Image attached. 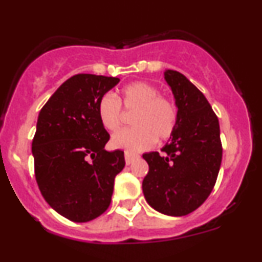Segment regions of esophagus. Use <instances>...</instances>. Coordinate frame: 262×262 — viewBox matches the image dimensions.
Returning a JSON list of instances; mask_svg holds the SVG:
<instances>
[{
  "label": "esophagus",
  "mask_w": 262,
  "mask_h": 262,
  "mask_svg": "<svg viewBox=\"0 0 262 262\" xmlns=\"http://www.w3.org/2000/svg\"><path fill=\"white\" fill-rule=\"evenodd\" d=\"M124 158H125V164L127 165H130L132 162H133L135 159L138 158L137 155H132V154H129V152H125L124 154Z\"/></svg>",
  "instance_id": "1"
}]
</instances>
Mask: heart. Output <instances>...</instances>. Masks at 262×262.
I'll use <instances>...</instances> for the list:
<instances>
[{
	"label": "heart",
	"instance_id": "obj_1",
	"mask_svg": "<svg viewBox=\"0 0 262 262\" xmlns=\"http://www.w3.org/2000/svg\"><path fill=\"white\" fill-rule=\"evenodd\" d=\"M121 102L127 111H134L133 128L117 132L111 145L135 154L149 149L156 140L171 137L176 128L177 110L173 102L160 95L158 87L144 81L129 83L121 91ZM116 96L107 93L98 102V118L107 130L121 127L122 108Z\"/></svg>",
	"mask_w": 262,
	"mask_h": 262
}]
</instances>
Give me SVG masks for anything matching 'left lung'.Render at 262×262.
<instances>
[{
  "instance_id": "left-lung-1",
  "label": "left lung",
  "mask_w": 262,
  "mask_h": 262,
  "mask_svg": "<svg viewBox=\"0 0 262 262\" xmlns=\"http://www.w3.org/2000/svg\"><path fill=\"white\" fill-rule=\"evenodd\" d=\"M172 91L177 123L160 155L143 154L149 172L143 180V193L155 210L181 217L202 204L214 187L222 162L219 122L204 95L185 75L165 70Z\"/></svg>"
}]
</instances>
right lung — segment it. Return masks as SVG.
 Listing matches in <instances>:
<instances>
[{"label": "right lung", "mask_w": 262, "mask_h": 262, "mask_svg": "<svg viewBox=\"0 0 262 262\" xmlns=\"http://www.w3.org/2000/svg\"><path fill=\"white\" fill-rule=\"evenodd\" d=\"M118 77L79 74L53 93L38 116L32 143L35 179L52 208L83 223L110 207L114 179L124 167L122 150L104 149L110 134L98 102Z\"/></svg>", "instance_id": "obj_1"}]
</instances>
